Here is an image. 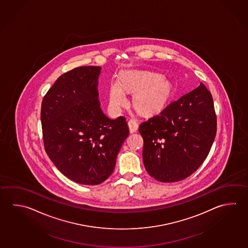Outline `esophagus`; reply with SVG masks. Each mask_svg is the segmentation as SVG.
<instances>
[{"label":"esophagus","instance_id":"1","mask_svg":"<svg viewBox=\"0 0 248 248\" xmlns=\"http://www.w3.org/2000/svg\"><path fill=\"white\" fill-rule=\"evenodd\" d=\"M138 126H139L138 122H136L134 119H132V120L128 122V127H129V131H130L131 134L136 132L137 129H138Z\"/></svg>","mask_w":248,"mask_h":248}]
</instances>
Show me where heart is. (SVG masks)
I'll list each match as a JSON object with an SVG mask.
<instances>
[{
  "instance_id": "heart-1",
  "label": "heart",
  "mask_w": 248,
  "mask_h": 248,
  "mask_svg": "<svg viewBox=\"0 0 248 248\" xmlns=\"http://www.w3.org/2000/svg\"><path fill=\"white\" fill-rule=\"evenodd\" d=\"M135 93L133 103L142 114H153L165 108L171 98V82L157 72L126 70L121 72L118 80H113L108 89V106L111 112L118 113L127 104L126 93Z\"/></svg>"
}]
</instances>
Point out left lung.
I'll list each match as a JSON object with an SVG mask.
<instances>
[{"label":"left lung","instance_id":"obj_1","mask_svg":"<svg viewBox=\"0 0 248 248\" xmlns=\"http://www.w3.org/2000/svg\"><path fill=\"white\" fill-rule=\"evenodd\" d=\"M145 169L155 180L172 183L196 171L207 157L217 132L211 93L200 85L142 122Z\"/></svg>","mask_w":248,"mask_h":248}]
</instances>
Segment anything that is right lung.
Returning <instances> with one entry per match:
<instances>
[{"mask_svg": "<svg viewBox=\"0 0 248 248\" xmlns=\"http://www.w3.org/2000/svg\"><path fill=\"white\" fill-rule=\"evenodd\" d=\"M99 66H81L59 77L45 94L41 122L45 151L59 171L85 185L112 175L129 135L126 119L111 120L99 100Z\"/></svg>", "mask_w": 248, "mask_h": 248, "instance_id": "obj_1", "label": "right lung"}]
</instances>
